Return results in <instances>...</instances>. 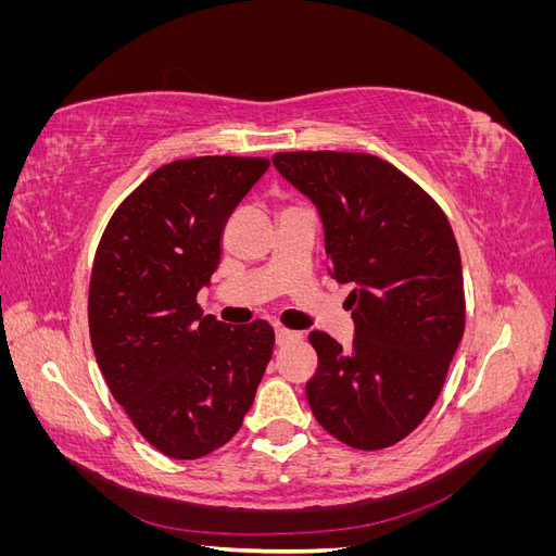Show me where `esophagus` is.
<instances>
[{
	"label": "esophagus",
	"mask_w": 556,
	"mask_h": 556,
	"mask_svg": "<svg viewBox=\"0 0 556 556\" xmlns=\"http://www.w3.org/2000/svg\"><path fill=\"white\" fill-rule=\"evenodd\" d=\"M301 339V331H292V329H285V327H276V341L278 345L282 343H290V341H296Z\"/></svg>",
	"instance_id": "34e87169"
}]
</instances>
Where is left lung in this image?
I'll list each match as a JSON object with an SVG mask.
<instances>
[{
    "instance_id": "1",
    "label": "left lung",
    "mask_w": 556,
    "mask_h": 556,
    "mask_svg": "<svg viewBox=\"0 0 556 556\" xmlns=\"http://www.w3.org/2000/svg\"><path fill=\"white\" fill-rule=\"evenodd\" d=\"M278 174L308 197L325 229L329 276L352 282L355 339H308L315 419L357 450L399 443L439 399L464 336V274L439 204L396 166L366 153H278Z\"/></svg>"
}]
</instances>
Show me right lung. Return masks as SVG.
Masks as SVG:
<instances>
[{
    "label": "right lung",
    "instance_id": "add662e5",
    "mask_svg": "<svg viewBox=\"0 0 556 556\" xmlns=\"http://www.w3.org/2000/svg\"><path fill=\"white\" fill-rule=\"evenodd\" d=\"M266 169L264 157L231 155L164 164L113 213L97 248L88 301L97 364L134 427L172 459L223 447L271 362V325H225L197 306L229 215Z\"/></svg>",
    "mask_w": 556,
    "mask_h": 556
}]
</instances>
